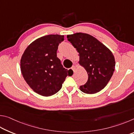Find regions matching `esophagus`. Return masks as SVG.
<instances>
[{
    "instance_id": "obj_1",
    "label": "esophagus",
    "mask_w": 134,
    "mask_h": 134,
    "mask_svg": "<svg viewBox=\"0 0 134 134\" xmlns=\"http://www.w3.org/2000/svg\"><path fill=\"white\" fill-rule=\"evenodd\" d=\"M71 69H72V71H73L74 72H75V71H76V67L74 66V65H72V67H71Z\"/></svg>"
}]
</instances>
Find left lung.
Listing matches in <instances>:
<instances>
[{
	"mask_svg": "<svg viewBox=\"0 0 134 134\" xmlns=\"http://www.w3.org/2000/svg\"><path fill=\"white\" fill-rule=\"evenodd\" d=\"M79 53V64L87 72L88 80L80 89L94 94L107 85L115 70V60L112 52L96 38L87 34L76 33L67 36Z\"/></svg>",
	"mask_w": 134,
	"mask_h": 134,
	"instance_id": "1",
	"label": "left lung"
}]
</instances>
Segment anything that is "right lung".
<instances>
[{"mask_svg":"<svg viewBox=\"0 0 134 134\" xmlns=\"http://www.w3.org/2000/svg\"><path fill=\"white\" fill-rule=\"evenodd\" d=\"M64 35H48L38 38L25 50L21 60V70L27 84L38 94L49 96L57 93L66 77L73 71L63 68L57 57Z\"/></svg>","mask_w":134,"mask_h":134,"instance_id":"1","label":"right lung"}]
</instances>
